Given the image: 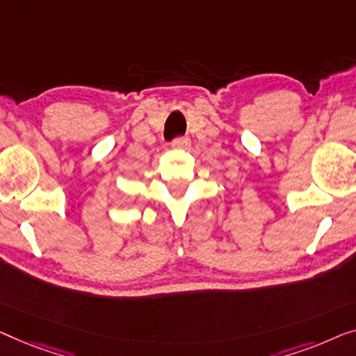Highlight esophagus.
I'll return each mask as SVG.
<instances>
[{"label": "esophagus", "mask_w": 356, "mask_h": 356, "mask_svg": "<svg viewBox=\"0 0 356 356\" xmlns=\"http://www.w3.org/2000/svg\"><path fill=\"white\" fill-rule=\"evenodd\" d=\"M171 145L174 148H188L190 147V140L187 137H176L172 140Z\"/></svg>", "instance_id": "1"}]
</instances>
